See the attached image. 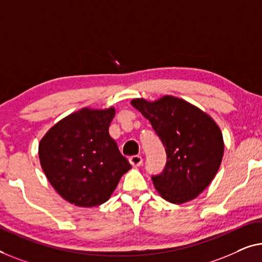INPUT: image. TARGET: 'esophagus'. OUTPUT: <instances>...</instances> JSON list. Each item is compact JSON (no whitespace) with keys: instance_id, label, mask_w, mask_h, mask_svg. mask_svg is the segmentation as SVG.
I'll list each match as a JSON object with an SVG mask.
<instances>
[{"instance_id":"esophagus-1","label":"esophagus","mask_w":262,"mask_h":262,"mask_svg":"<svg viewBox=\"0 0 262 262\" xmlns=\"http://www.w3.org/2000/svg\"><path fill=\"white\" fill-rule=\"evenodd\" d=\"M129 163L132 164V166L139 167L142 165V158L140 156H133L129 158Z\"/></svg>"}]
</instances>
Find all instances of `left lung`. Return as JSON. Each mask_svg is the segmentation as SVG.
I'll return each mask as SVG.
<instances>
[{
  "instance_id": "8db88e82",
  "label": "left lung",
  "mask_w": 262,
  "mask_h": 262,
  "mask_svg": "<svg viewBox=\"0 0 262 262\" xmlns=\"http://www.w3.org/2000/svg\"><path fill=\"white\" fill-rule=\"evenodd\" d=\"M152 124L167 154L161 174L153 185L165 201L183 204L200 196L215 178L224 153L219 124L203 110L174 96L156 101L132 99Z\"/></svg>"
}]
</instances>
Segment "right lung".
Here are the masks:
<instances>
[{
    "instance_id": "add662e5",
    "label": "right lung",
    "mask_w": 262,
    "mask_h": 262,
    "mask_svg": "<svg viewBox=\"0 0 262 262\" xmlns=\"http://www.w3.org/2000/svg\"><path fill=\"white\" fill-rule=\"evenodd\" d=\"M114 116V106H85L61 119L40 140L42 171L69 203L80 208L105 203L132 168L109 134Z\"/></svg>"
}]
</instances>
